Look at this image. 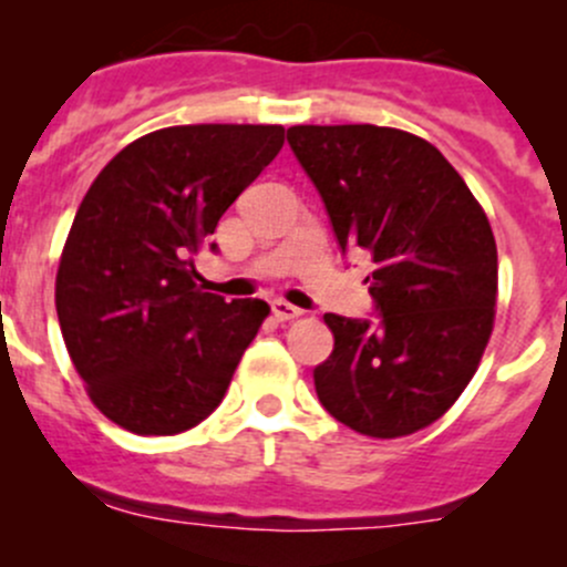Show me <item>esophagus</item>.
Instances as JSON below:
<instances>
[{"instance_id":"esophagus-1","label":"esophagus","mask_w":567,"mask_h":567,"mask_svg":"<svg viewBox=\"0 0 567 567\" xmlns=\"http://www.w3.org/2000/svg\"><path fill=\"white\" fill-rule=\"evenodd\" d=\"M271 312H274V318H277V320H293V318L301 316L299 307L288 305V301H282V299L271 301Z\"/></svg>"}]
</instances>
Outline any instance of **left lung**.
Returning <instances> with one entry per match:
<instances>
[{
	"instance_id": "left-lung-1",
	"label": "left lung",
	"mask_w": 567,
	"mask_h": 567,
	"mask_svg": "<svg viewBox=\"0 0 567 567\" xmlns=\"http://www.w3.org/2000/svg\"><path fill=\"white\" fill-rule=\"evenodd\" d=\"M342 255L364 249L379 320L326 312L334 351L316 392L351 431L409 436L436 422L477 370L494 329L496 241L453 164L384 125H293Z\"/></svg>"
}]
</instances>
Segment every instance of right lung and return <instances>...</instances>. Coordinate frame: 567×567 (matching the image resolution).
Returning <instances> with one entry per match:
<instances>
[{
	"mask_svg": "<svg viewBox=\"0 0 567 567\" xmlns=\"http://www.w3.org/2000/svg\"><path fill=\"white\" fill-rule=\"evenodd\" d=\"M282 142V125H173L123 147L84 194L56 318L90 400L125 431L173 436L225 398L268 305L203 293L192 255Z\"/></svg>",
	"mask_w": 567,
	"mask_h": 567,
	"instance_id": "obj_1",
	"label": "right lung"
}]
</instances>
